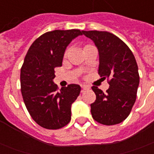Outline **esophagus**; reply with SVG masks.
<instances>
[{"label":"esophagus","instance_id":"obj_1","mask_svg":"<svg viewBox=\"0 0 154 154\" xmlns=\"http://www.w3.org/2000/svg\"><path fill=\"white\" fill-rule=\"evenodd\" d=\"M82 90L83 91H86L88 90V89L90 88V87H89V86H87V85H82Z\"/></svg>","mask_w":154,"mask_h":154}]
</instances>
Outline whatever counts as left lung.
<instances>
[{
  "label": "left lung",
  "instance_id": "left-lung-1",
  "mask_svg": "<svg viewBox=\"0 0 154 154\" xmlns=\"http://www.w3.org/2000/svg\"><path fill=\"white\" fill-rule=\"evenodd\" d=\"M95 43L99 52L98 73L107 78L106 92L96 86L97 99L91 104V116L105 125L119 124L129 116L136 100L139 84L138 65L132 51L119 38L106 31H82Z\"/></svg>",
  "mask_w": 154,
  "mask_h": 154
}]
</instances>
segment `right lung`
<instances>
[{
  "label": "right lung",
  "mask_w": 154,
  "mask_h": 154,
  "mask_svg": "<svg viewBox=\"0 0 154 154\" xmlns=\"http://www.w3.org/2000/svg\"><path fill=\"white\" fill-rule=\"evenodd\" d=\"M82 35L79 29L47 32L35 39L25 56L20 70L22 97L32 119L43 128L61 129L70 122L71 106L81 87L70 84L58 91L53 80L67 45Z\"/></svg>",
  "instance_id": "obj_1"
}]
</instances>
